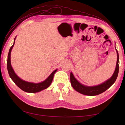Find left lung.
Instances as JSON below:
<instances>
[{
  "mask_svg": "<svg viewBox=\"0 0 125 125\" xmlns=\"http://www.w3.org/2000/svg\"><path fill=\"white\" fill-rule=\"evenodd\" d=\"M117 55V63H116V66L115 71L114 72L113 75L112 77L106 81L104 83L100 84V85L94 86H84L78 82V80L75 79L72 73H71V83L72 86L74 89L77 91L78 92L81 93L82 94L85 95L94 96L97 95L104 92L105 91L110 87L113 84L115 83L116 79H117L118 70H119V65H118V60H119V56L117 50H116Z\"/></svg>",
  "mask_w": 125,
  "mask_h": 125,
  "instance_id": "left-lung-1",
  "label": "left lung"
}]
</instances>
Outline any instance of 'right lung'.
Masks as SVG:
<instances>
[{
    "label": "right lung",
    "mask_w": 125,
    "mask_h": 125,
    "mask_svg": "<svg viewBox=\"0 0 125 125\" xmlns=\"http://www.w3.org/2000/svg\"><path fill=\"white\" fill-rule=\"evenodd\" d=\"M15 40V38L14 39V43L13 44V45L10 47L8 56L7 68L10 77L11 78V79L13 80L15 84L19 88H20L21 89L24 91L25 92L37 93L47 88L52 83L53 79V76L54 73L56 72L57 71V69L53 72L51 74V75L45 80V81L42 82L41 83H33L25 82L24 80L21 79L20 78L18 77L16 74L15 73L13 69H12L11 67V62H10V54H11L10 53H11L12 48L14 45Z\"/></svg>",
    "instance_id": "right-lung-1"
}]
</instances>
